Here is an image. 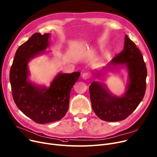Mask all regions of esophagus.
<instances>
[{"label":"esophagus","instance_id":"obj_1","mask_svg":"<svg viewBox=\"0 0 157 157\" xmlns=\"http://www.w3.org/2000/svg\"><path fill=\"white\" fill-rule=\"evenodd\" d=\"M82 78L83 79H88L90 78V75L89 73L88 72H85V73H83L82 75Z\"/></svg>","mask_w":157,"mask_h":157}]
</instances>
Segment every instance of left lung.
Masks as SVG:
<instances>
[{"label": "left lung", "mask_w": 157, "mask_h": 157, "mask_svg": "<svg viewBox=\"0 0 157 157\" xmlns=\"http://www.w3.org/2000/svg\"><path fill=\"white\" fill-rule=\"evenodd\" d=\"M125 69L128 74L126 91L122 96L113 95L102 82L93 81L90 88L92 109L101 120L116 122L124 120L137 108L146 91L147 70L143 57L136 45L126 35L123 50L107 64L93 73L100 78L103 73Z\"/></svg>", "instance_id": "1"}]
</instances>
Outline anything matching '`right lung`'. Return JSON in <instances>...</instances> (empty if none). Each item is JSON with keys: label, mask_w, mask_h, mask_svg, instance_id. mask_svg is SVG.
I'll return each instance as SVG.
<instances>
[{"label": "right lung", "mask_w": 157, "mask_h": 157, "mask_svg": "<svg viewBox=\"0 0 157 157\" xmlns=\"http://www.w3.org/2000/svg\"><path fill=\"white\" fill-rule=\"evenodd\" d=\"M50 33H34L17 48L10 70L13 97L18 109L38 124L59 121L69 109L71 88L78 81L79 72H59L49 87L38 85L29 80V62L46 53Z\"/></svg>", "instance_id": "obj_1"}]
</instances>
